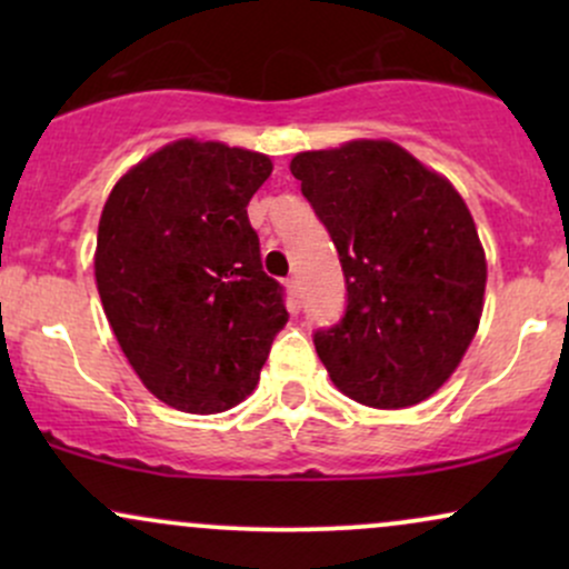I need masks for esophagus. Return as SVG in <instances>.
Here are the masks:
<instances>
[{"label": "esophagus", "instance_id": "34e87169", "mask_svg": "<svg viewBox=\"0 0 569 569\" xmlns=\"http://www.w3.org/2000/svg\"><path fill=\"white\" fill-rule=\"evenodd\" d=\"M286 289H289L291 305L299 307V297H302V293H299V280L297 278H289V280H286Z\"/></svg>", "mask_w": 569, "mask_h": 569}]
</instances>
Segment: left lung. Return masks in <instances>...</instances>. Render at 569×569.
Masks as SVG:
<instances>
[{"mask_svg":"<svg viewBox=\"0 0 569 569\" xmlns=\"http://www.w3.org/2000/svg\"><path fill=\"white\" fill-rule=\"evenodd\" d=\"M293 179L342 262L348 307L312 335L352 401L403 409L452 377L479 329L487 259L466 200L393 141L299 152Z\"/></svg>","mask_w":569,"mask_h":569,"instance_id":"left-lung-1","label":"left lung"}]
</instances>
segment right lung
I'll list each match as a JSON object with an SVG mask.
<instances>
[{
	"mask_svg": "<svg viewBox=\"0 0 569 569\" xmlns=\"http://www.w3.org/2000/svg\"><path fill=\"white\" fill-rule=\"evenodd\" d=\"M272 162L181 139L117 181L96 240V286L122 352L160 401L192 415L257 388L289 312L248 221Z\"/></svg>",
	"mask_w": 569,
	"mask_h": 569,
	"instance_id": "right-lung-1",
	"label": "right lung"
}]
</instances>
